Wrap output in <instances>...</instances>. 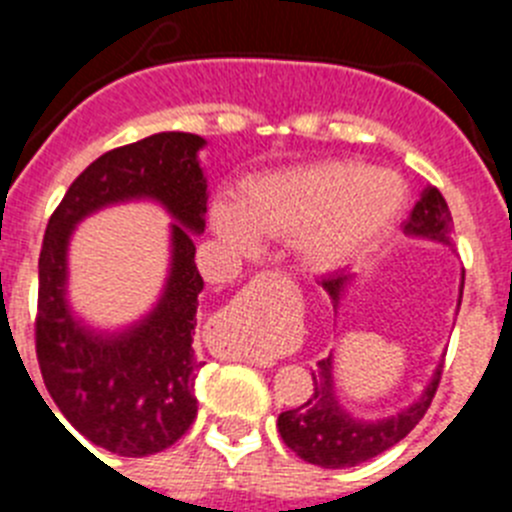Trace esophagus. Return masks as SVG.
<instances>
[{"label": "esophagus", "instance_id": "esophagus-1", "mask_svg": "<svg viewBox=\"0 0 512 512\" xmlns=\"http://www.w3.org/2000/svg\"><path fill=\"white\" fill-rule=\"evenodd\" d=\"M259 292H264V289H256L253 284H248V287L243 289V292H238V295L230 300V305L220 312V320H223V323H235V320L246 318L253 307L261 305V302H256V300H261Z\"/></svg>", "mask_w": 512, "mask_h": 512}]
</instances>
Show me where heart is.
Returning a JSON list of instances; mask_svg holds the SVG:
<instances>
[{
    "label": "heart",
    "mask_w": 512,
    "mask_h": 512,
    "mask_svg": "<svg viewBox=\"0 0 512 512\" xmlns=\"http://www.w3.org/2000/svg\"><path fill=\"white\" fill-rule=\"evenodd\" d=\"M402 202L405 189L390 171L325 161L261 176L243 189L238 207L217 205L212 223L238 251H251L256 235L302 238L312 264L338 266L377 243Z\"/></svg>",
    "instance_id": "heart-1"
}]
</instances>
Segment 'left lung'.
<instances>
[{
	"mask_svg": "<svg viewBox=\"0 0 512 512\" xmlns=\"http://www.w3.org/2000/svg\"><path fill=\"white\" fill-rule=\"evenodd\" d=\"M451 210L443 200L438 189H425L418 205L410 212L405 233L423 235L431 241L449 243L451 246ZM351 279L346 271H336L333 277H325L323 289L333 302H338L343 284ZM464 289V284H461ZM443 366V364H441ZM441 382V369L436 372L428 390L423 392L413 408L402 410L387 420H374L364 423L356 420L341 410L336 395H333V382H330V356L320 359L318 366L312 369V392L307 402L297 405L292 410H284L277 420L279 436L287 443L289 449L295 451L302 461L315 464L323 469H343L356 467L361 461H369L379 456L382 451L392 449L395 443L413 431L415 425L423 420L425 410L431 408V400Z\"/></svg>",
	"mask_w": 512,
	"mask_h": 512,
	"instance_id": "left-lung-1",
	"label": "left lung"
}]
</instances>
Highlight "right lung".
I'll list each match as a JSON object with an SVG mask.
<instances>
[{
	"label": "right lung",
	"mask_w": 512,
	"mask_h": 512,
	"mask_svg": "<svg viewBox=\"0 0 512 512\" xmlns=\"http://www.w3.org/2000/svg\"><path fill=\"white\" fill-rule=\"evenodd\" d=\"M202 146L200 135L158 133L102 153L71 182L45 228L35 312L40 374L63 418L112 454H158L197 418L194 379L202 361L192 336L205 282L194 264L191 230L205 228L207 182L197 164ZM130 196H153L183 223L175 226L172 277L165 300L138 329L117 339L92 337L62 300L65 246L81 216Z\"/></svg>",
	"instance_id": "1"
}]
</instances>
